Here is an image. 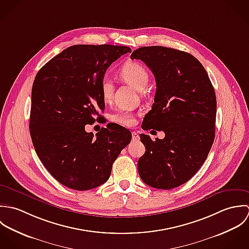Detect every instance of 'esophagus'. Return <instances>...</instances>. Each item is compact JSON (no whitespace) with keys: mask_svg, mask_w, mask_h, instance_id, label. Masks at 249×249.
I'll list each match as a JSON object with an SVG mask.
<instances>
[{"mask_svg":"<svg viewBox=\"0 0 249 249\" xmlns=\"http://www.w3.org/2000/svg\"><path fill=\"white\" fill-rule=\"evenodd\" d=\"M139 138H140V136H139V134L137 132H132V139H133V141H138Z\"/></svg>","mask_w":249,"mask_h":249,"instance_id":"obj_1","label":"esophagus"}]
</instances>
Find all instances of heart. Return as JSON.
Instances as JSON below:
<instances>
[{"mask_svg":"<svg viewBox=\"0 0 249 249\" xmlns=\"http://www.w3.org/2000/svg\"><path fill=\"white\" fill-rule=\"evenodd\" d=\"M119 77L126 83L132 85L135 89L142 91L149 83V74L146 68L137 61H127L119 71ZM113 83L110 79L105 77L100 84V91L104 101L109 102L113 95ZM110 120L122 126H132L135 122L134 114L127 109H119L110 116Z\"/></svg>","mask_w":249,"mask_h":249,"instance_id":"b5f03b06","label":"heart"}]
</instances>
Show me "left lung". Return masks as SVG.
<instances>
[{"label":"left lung","instance_id":"obj_1","mask_svg":"<svg viewBox=\"0 0 249 249\" xmlns=\"http://www.w3.org/2000/svg\"><path fill=\"white\" fill-rule=\"evenodd\" d=\"M131 58L142 60L157 84L152 109L142 128L165 134L156 142L140 135L145 153L139 160V173L150 187L171 190L195 176L213 145L214 89L203 65L189 53L149 46L134 51Z\"/></svg>","mask_w":249,"mask_h":249}]
</instances>
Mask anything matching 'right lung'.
<instances>
[{
	"label": "right lung",
	"mask_w": 249,
	"mask_h": 249,
	"mask_svg": "<svg viewBox=\"0 0 249 249\" xmlns=\"http://www.w3.org/2000/svg\"><path fill=\"white\" fill-rule=\"evenodd\" d=\"M126 46L74 45L49 60L32 89L30 133L35 150L51 175L76 191L97 188L109 178L113 161L132 140L118 125L93 135L85 126L105 109L100 84Z\"/></svg>",
	"instance_id": "obj_1"
}]
</instances>
